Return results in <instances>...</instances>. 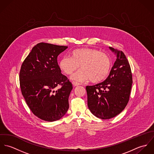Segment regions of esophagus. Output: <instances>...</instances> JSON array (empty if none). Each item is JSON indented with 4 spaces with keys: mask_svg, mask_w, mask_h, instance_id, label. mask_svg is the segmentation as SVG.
I'll return each instance as SVG.
<instances>
[{
    "mask_svg": "<svg viewBox=\"0 0 154 154\" xmlns=\"http://www.w3.org/2000/svg\"><path fill=\"white\" fill-rule=\"evenodd\" d=\"M72 84L74 85V86H78V85H80L81 84L77 82H75V81H73L72 82Z\"/></svg>",
    "mask_w": 154,
    "mask_h": 154,
    "instance_id": "1",
    "label": "esophagus"
}]
</instances>
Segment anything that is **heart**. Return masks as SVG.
<instances>
[{
  "instance_id": "obj_1",
  "label": "heart",
  "mask_w": 154,
  "mask_h": 154,
  "mask_svg": "<svg viewBox=\"0 0 154 154\" xmlns=\"http://www.w3.org/2000/svg\"><path fill=\"white\" fill-rule=\"evenodd\" d=\"M59 66L67 75L73 74L80 66L81 69L72 76V79L78 82L90 80L93 84H98L109 75L112 62L109 55L97 49L82 48L73 50L70 56L63 57Z\"/></svg>"
}]
</instances>
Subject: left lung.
I'll list each match as a JSON object with an SVG mask.
<instances>
[{
  "mask_svg": "<svg viewBox=\"0 0 154 154\" xmlns=\"http://www.w3.org/2000/svg\"><path fill=\"white\" fill-rule=\"evenodd\" d=\"M117 57L107 78L92 86H87L88 107L101 119H110L125 109L130 97L132 75L129 63L122 51L110 47Z\"/></svg>",
  "mask_w": 154,
  "mask_h": 154,
  "instance_id": "obj_1",
  "label": "left lung"
}]
</instances>
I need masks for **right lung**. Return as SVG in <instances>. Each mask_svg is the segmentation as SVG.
Returning <instances> with one entry per match:
<instances>
[{
    "mask_svg": "<svg viewBox=\"0 0 154 154\" xmlns=\"http://www.w3.org/2000/svg\"><path fill=\"white\" fill-rule=\"evenodd\" d=\"M67 48L38 43L32 48L21 67L20 83L22 95L32 113L44 121L60 119L69 109L72 84L61 73L57 59ZM59 86L61 88L55 91Z\"/></svg>",
    "mask_w": 154,
    "mask_h": 154,
    "instance_id": "obj_1",
    "label": "right lung"
}]
</instances>
